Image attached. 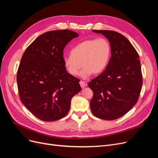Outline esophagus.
<instances>
[{
	"instance_id": "1",
	"label": "esophagus",
	"mask_w": 158,
	"mask_h": 158,
	"mask_svg": "<svg viewBox=\"0 0 158 158\" xmlns=\"http://www.w3.org/2000/svg\"><path fill=\"white\" fill-rule=\"evenodd\" d=\"M80 86L82 87V88H84L87 86V84L85 83V82H84V81H82V80H81L80 82Z\"/></svg>"
}]
</instances>
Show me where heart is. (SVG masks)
<instances>
[{"label": "heart", "mask_w": 158, "mask_h": 158, "mask_svg": "<svg viewBox=\"0 0 158 158\" xmlns=\"http://www.w3.org/2000/svg\"><path fill=\"white\" fill-rule=\"evenodd\" d=\"M111 56V47L105 38L88 39L75 45L70 53L63 58L64 66L67 73L76 76L79 71L80 77L89 78L93 74H99L106 69Z\"/></svg>", "instance_id": "heart-1"}]
</instances>
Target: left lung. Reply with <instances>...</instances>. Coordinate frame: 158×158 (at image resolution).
Here are the masks:
<instances>
[{
  "mask_svg": "<svg viewBox=\"0 0 158 158\" xmlns=\"http://www.w3.org/2000/svg\"><path fill=\"white\" fill-rule=\"evenodd\" d=\"M109 40L111 57L106 69L91 80V111L105 120L121 117L136 103L142 85L139 56L127 38L111 30H92Z\"/></svg>",
  "mask_w": 158,
  "mask_h": 158,
  "instance_id": "1",
  "label": "left lung"
}]
</instances>
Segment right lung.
I'll list each match as a JSON object with an SVG mask.
<instances>
[{"label":"right lung","mask_w":158,"mask_h":158,"mask_svg":"<svg viewBox=\"0 0 158 158\" xmlns=\"http://www.w3.org/2000/svg\"><path fill=\"white\" fill-rule=\"evenodd\" d=\"M76 32L69 30L44 33L28 46L17 73L22 103L38 118L55 121L69 111L71 99L81 90L77 78L63 64V50Z\"/></svg>","instance_id":"1"}]
</instances>
